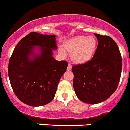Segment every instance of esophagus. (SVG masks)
<instances>
[{
  "label": "esophagus",
  "instance_id": "esophagus-1",
  "mask_svg": "<svg viewBox=\"0 0 130 130\" xmlns=\"http://www.w3.org/2000/svg\"><path fill=\"white\" fill-rule=\"evenodd\" d=\"M71 68H72L71 65V64H69L68 66V68H67V70H71Z\"/></svg>",
  "mask_w": 130,
  "mask_h": 130
}]
</instances>
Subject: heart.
I'll use <instances>...</instances> for the list:
<instances>
[{"label": "heart", "instance_id": "obj_1", "mask_svg": "<svg viewBox=\"0 0 130 130\" xmlns=\"http://www.w3.org/2000/svg\"><path fill=\"white\" fill-rule=\"evenodd\" d=\"M97 41L92 36H78L68 41L64 46L66 51L71 52V59L76 63H84L92 58L96 48ZM62 55L65 52L60 49Z\"/></svg>", "mask_w": 130, "mask_h": 130}]
</instances>
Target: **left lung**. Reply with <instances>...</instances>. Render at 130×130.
Instances as JSON below:
<instances>
[{
    "instance_id": "obj_1",
    "label": "left lung",
    "mask_w": 130,
    "mask_h": 130,
    "mask_svg": "<svg viewBox=\"0 0 130 130\" xmlns=\"http://www.w3.org/2000/svg\"><path fill=\"white\" fill-rule=\"evenodd\" d=\"M94 35L98 44L93 57L73 66V87L80 100L96 104L110 97L117 89L122 70V59L117 44L108 36Z\"/></svg>"
}]
</instances>
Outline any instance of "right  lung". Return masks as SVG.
<instances>
[{
	"mask_svg": "<svg viewBox=\"0 0 130 130\" xmlns=\"http://www.w3.org/2000/svg\"><path fill=\"white\" fill-rule=\"evenodd\" d=\"M55 37L29 33L17 44L9 59L8 75L13 91L29 106H43L52 101L66 72L67 62L58 61L53 57V50L57 48Z\"/></svg>",
	"mask_w": 130,
	"mask_h": 130,
	"instance_id": "add662e5",
	"label": "right lung"
}]
</instances>
